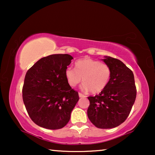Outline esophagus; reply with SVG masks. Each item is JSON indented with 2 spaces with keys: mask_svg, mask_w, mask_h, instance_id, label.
<instances>
[{
  "mask_svg": "<svg viewBox=\"0 0 155 155\" xmlns=\"http://www.w3.org/2000/svg\"><path fill=\"white\" fill-rule=\"evenodd\" d=\"M79 97H81V98H82V97H85V96H84L83 94H82V93L80 92H79Z\"/></svg>",
  "mask_w": 155,
  "mask_h": 155,
  "instance_id": "34e87169",
  "label": "esophagus"
}]
</instances>
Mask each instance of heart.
<instances>
[{"mask_svg": "<svg viewBox=\"0 0 155 155\" xmlns=\"http://www.w3.org/2000/svg\"><path fill=\"white\" fill-rule=\"evenodd\" d=\"M65 77L72 87L83 82L82 88L90 90L92 94H98L107 87L111 77V69L107 63L90 58H84L77 61L75 69L67 68Z\"/></svg>", "mask_w": 155, "mask_h": 155, "instance_id": "heart-1", "label": "heart"}]
</instances>
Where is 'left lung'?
Instances as JSON below:
<instances>
[{
	"mask_svg": "<svg viewBox=\"0 0 155 155\" xmlns=\"http://www.w3.org/2000/svg\"><path fill=\"white\" fill-rule=\"evenodd\" d=\"M111 69L107 87L94 97H88L87 116L99 128H113L123 124L130 114L137 90L132 71L118 59H104Z\"/></svg>",
	"mask_w": 155,
	"mask_h": 155,
	"instance_id": "obj_1",
	"label": "left lung"
}]
</instances>
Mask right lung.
<instances>
[{
    "label": "right lung",
    "mask_w": 155,
    "mask_h": 155,
    "mask_svg": "<svg viewBox=\"0 0 155 155\" xmlns=\"http://www.w3.org/2000/svg\"><path fill=\"white\" fill-rule=\"evenodd\" d=\"M73 57L54 54L35 63L25 78L22 99L32 121L42 128L56 130L64 127L79 100L77 91L65 77Z\"/></svg>",
    "instance_id": "right-lung-1"
}]
</instances>
